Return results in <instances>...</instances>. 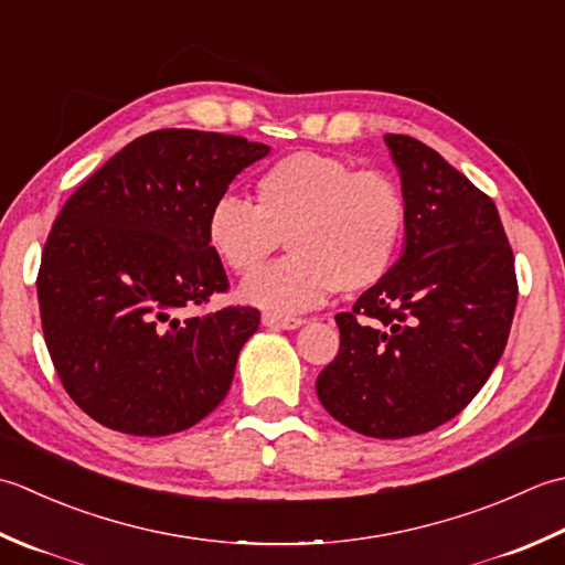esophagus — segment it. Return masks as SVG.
Wrapping results in <instances>:
<instances>
[{"mask_svg": "<svg viewBox=\"0 0 565 565\" xmlns=\"http://www.w3.org/2000/svg\"><path fill=\"white\" fill-rule=\"evenodd\" d=\"M263 324L270 329H299L305 324V319L299 317H280V315H263Z\"/></svg>", "mask_w": 565, "mask_h": 565, "instance_id": "esophagus-1", "label": "esophagus"}]
</instances>
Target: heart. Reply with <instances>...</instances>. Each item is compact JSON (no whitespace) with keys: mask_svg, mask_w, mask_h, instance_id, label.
Segmentation results:
<instances>
[{"mask_svg":"<svg viewBox=\"0 0 565 565\" xmlns=\"http://www.w3.org/2000/svg\"><path fill=\"white\" fill-rule=\"evenodd\" d=\"M405 198L383 170L299 151L260 172L256 204L218 198L206 244L228 270H258L282 238L292 250L238 287L244 302L275 315L305 312L333 292H361L393 268L405 236Z\"/></svg>","mask_w":565,"mask_h":565,"instance_id":"1","label":"heart"}]
</instances>
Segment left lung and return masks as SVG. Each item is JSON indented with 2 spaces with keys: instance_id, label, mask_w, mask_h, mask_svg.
Listing matches in <instances>:
<instances>
[{
  "instance_id": "8db88e82",
  "label": "left lung",
  "mask_w": 565,
  "mask_h": 565,
  "mask_svg": "<svg viewBox=\"0 0 565 565\" xmlns=\"http://www.w3.org/2000/svg\"><path fill=\"white\" fill-rule=\"evenodd\" d=\"M405 198V250L351 312L317 397L343 427L405 439L441 427L486 385L516 307L498 206L412 136L387 134Z\"/></svg>"
}]
</instances>
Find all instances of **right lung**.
<instances>
[{
	"label": "right lung",
	"instance_id": "right-lung-1",
	"mask_svg": "<svg viewBox=\"0 0 565 565\" xmlns=\"http://www.w3.org/2000/svg\"><path fill=\"white\" fill-rule=\"evenodd\" d=\"M268 153L244 136L160 129L65 202L41 256V327L63 387L95 422L166 436L222 405L260 315H190L228 287L206 216Z\"/></svg>",
	"mask_w": 565,
	"mask_h": 565
}]
</instances>
